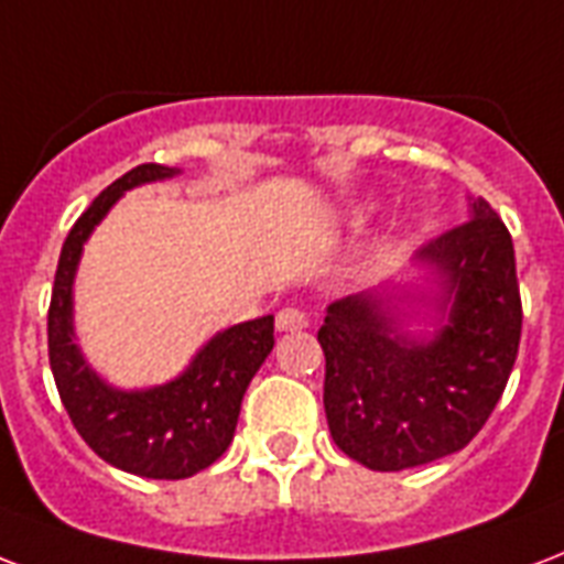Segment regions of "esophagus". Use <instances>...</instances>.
<instances>
[{
    "mask_svg": "<svg viewBox=\"0 0 564 564\" xmlns=\"http://www.w3.org/2000/svg\"><path fill=\"white\" fill-rule=\"evenodd\" d=\"M274 325H278V330L307 328V313L301 311V307H283V311H278V316H274Z\"/></svg>",
    "mask_w": 564,
    "mask_h": 564,
    "instance_id": "esophagus-1",
    "label": "esophagus"
}]
</instances>
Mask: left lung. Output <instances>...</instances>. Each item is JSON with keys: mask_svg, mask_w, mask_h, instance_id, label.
<instances>
[{"mask_svg": "<svg viewBox=\"0 0 564 564\" xmlns=\"http://www.w3.org/2000/svg\"><path fill=\"white\" fill-rule=\"evenodd\" d=\"M470 218L429 239L416 260L444 278L449 322L435 337L393 330L372 292L330 304L319 328L325 416L334 444L369 470L393 473L458 453L500 402L521 346L514 245L485 197Z\"/></svg>", "mask_w": 564, "mask_h": 564, "instance_id": "obj_1", "label": "left lung"}]
</instances>
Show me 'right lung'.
Wrapping results in <instances>:
<instances>
[{"instance_id": "right-lung-1", "label": "right lung", "mask_w": 564, "mask_h": 564, "mask_svg": "<svg viewBox=\"0 0 564 564\" xmlns=\"http://www.w3.org/2000/svg\"><path fill=\"white\" fill-rule=\"evenodd\" d=\"M171 174L177 171L148 162L94 197L64 239L46 316L50 367L70 423L102 462L144 479H188L225 455L245 390L274 346V316L242 322L209 339L183 376L135 393L100 381L76 349L70 316L82 245L127 188Z\"/></svg>"}]
</instances>
